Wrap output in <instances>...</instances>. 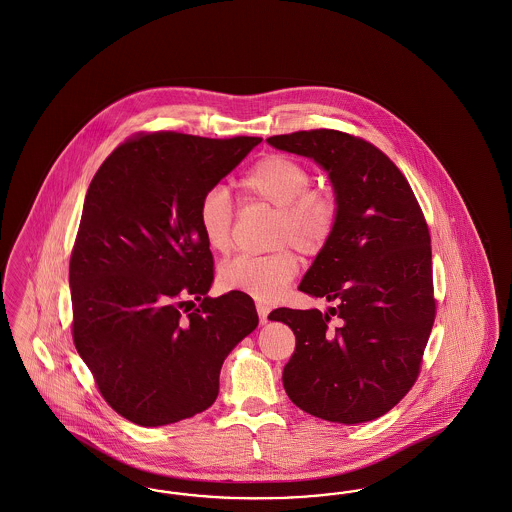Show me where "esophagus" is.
I'll list each match as a JSON object with an SVG mask.
<instances>
[{
	"label": "esophagus",
	"mask_w": 512,
	"mask_h": 512,
	"mask_svg": "<svg viewBox=\"0 0 512 512\" xmlns=\"http://www.w3.org/2000/svg\"><path fill=\"white\" fill-rule=\"evenodd\" d=\"M256 312L260 315V323H266L267 315H269V306L262 304V302H258V304H256Z\"/></svg>",
	"instance_id": "1"
}]
</instances>
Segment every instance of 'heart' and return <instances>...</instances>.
Returning <instances> with one entry per match:
<instances>
[{
  "instance_id": "b5f03b06",
  "label": "heart",
  "mask_w": 512,
  "mask_h": 512,
  "mask_svg": "<svg viewBox=\"0 0 512 512\" xmlns=\"http://www.w3.org/2000/svg\"><path fill=\"white\" fill-rule=\"evenodd\" d=\"M312 185V170L289 155L264 156L239 179L246 200L277 210L273 245H292L304 256H317L327 248L340 218L333 191ZM197 218L206 245L225 254L231 248L233 208L222 187L202 195ZM296 273L298 258L285 248L267 256H237L225 262L220 281L227 289L271 302L283 294Z\"/></svg>"
}]
</instances>
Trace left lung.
<instances>
[{
	"label": "left lung",
	"mask_w": 512,
	"mask_h": 512,
	"mask_svg": "<svg viewBox=\"0 0 512 512\" xmlns=\"http://www.w3.org/2000/svg\"><path fill=\"white\" fill-rule=\"evenodd\" d=\"M267 143L325 168L340 206L331 243L300 283L334 308L269 313L296 336L283 386L323 421H373L415 384L436 317L423 210L400 168L361 137L310 130Z\"/></svg>",
	"instance_id": "obj_1"
}]
</instances>
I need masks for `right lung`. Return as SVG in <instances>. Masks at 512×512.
Returning a JSON list of instances; mask_svg holds the SVG:
<instances>
[{"instance_id":"right-lung-1","label":"right lung","mask_w":512,"mask_h":512,"mask_svg":"<svg viewBox=\"0 0 512 512\" xmlns=\"http://www.w3.org/2000/svg\"><path fill=\"white\" fill-rule=\"evenodd\" d=\"M260 141L139 134L89 183L68 267L72 338L101 396L132 423L208 409L223 359L258 327L245 292L206 296L214 258L197 214Z\"/></svg>"}]
</instances>
